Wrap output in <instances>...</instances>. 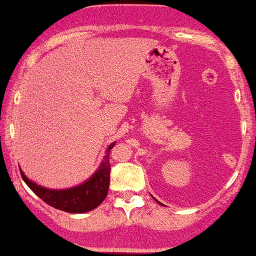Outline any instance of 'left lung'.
Instances as JSON below:
<instances>
[{"label": "left lung", "mask_w": 256, "mask_h": 256, "mask_svg": "<svg viewBox=\"0 0 256 256\" xmlns=\"http://www.w3.org/2000/svg\"><path fill=\"white\" fill-rule=\"evenodd\" d=\"M159 204H160V202H159Z\"/></svg>", "instance_id": "left-lung-1"}]
</instances>
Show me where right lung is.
Segmentation results:
<instances>
[{"label": "right lung", "instance_id": "right-lung-1", "mask_svg": "<svg viewBox=\"0 0 256 256\" xmlns=\"http://www.w3.org/2000/svg\"><path fill=\"white\" fill-rule=\"evenodd\" d=\"M114 144L116 143L110 144L108 148L106 155L104 158V162L100 166L98 171L96 172L88 182L74 188L63 189V190L47 189L30 182L22 171H20V176L27 186L39 198H42L46 204H48L50 206L67 212V213H85L98 206L106 198L110 184L109 155L110 150L113 148Z\"/></svg>", "mask_w": 256, "mask_h": 256}]
</instances>
